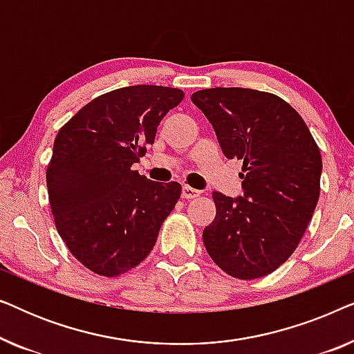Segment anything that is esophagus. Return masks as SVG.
Listing matches in <instances>:
<instances>
[{"mask_svg": "<svg viewBox=\"0 0 354 354\" xmlns=\"http://www.w3.org/2000/svg\"><path fill=\"white\" fill-rule=\"evenodd\" d=\"M201 192L200 190H195V188L188 187V185H183L182 187V196L187 198V200H193V198L200 196Z\"/></svg>", "mask_w": 354, "mask_h": 354, "instance_id": "1", "label": "esophagus"}]
</instances>
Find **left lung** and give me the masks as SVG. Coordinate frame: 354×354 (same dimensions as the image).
<instances>
[{"instance_id":"1","label":"left lung","mask_w":354,"mask_h":354,"mask_svg":"<svg viewBox=\"0 0 354 354\" xmlns=\"http://www.w3.org/2000/svg\"><path fill=\"white\" fill-rule=\"evenodd\" d=\"M192 101L229 159L243 161V196L212 193L216 217L203 230L207 254L232 277H264L304 235L321 192L322 159L301 115L268 91L217 86Z\"/></svg>"}]
</instances>
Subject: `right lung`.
<instances>
[{
  "label": "right lung",
  "instance_id": "add662e5",
  "mask_svg": "<svg viewBox=\"0 0 354 354\" xmlns=\"http://www.w3.org/2000/svg\"><path fill=\"white\" fill-rule=\"evenodd\" d=\"M182 100L178 88L124 86L90 101L57 132L46 169L51 212L91 272L118 277L142 263L180 198V183L148 180L132 166Z\"/></svg>",
  "mask_w": 354,
  "mask_h": 354
}]
</instances>
